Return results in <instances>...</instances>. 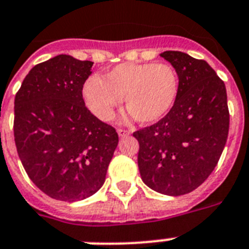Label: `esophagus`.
Segmentation results:
<instances>
[{"mask_svg":"<svg viewBox=\"0 0 249 249\" xmlns=\"http://www.w3.org/2000/svg\"><path fill=\"white\" fill-rule=\"evenodd\" d=\"M118 134H119V137H121V138H123V137H126V135L130 134V131L125 130V129H118Z\"/></svg>","mask_w":249,"mask_h":249,"instance_id":"1","label":"esophagus"}]
</instances>
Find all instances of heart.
Returning a JSON list of instances; mask_svg holds the SVG:
<instances>
[{
    "instance_id": "1",
    "label": "heart",
    "mask_w": 249,
    "mask_h": 249,
    "mask_svg": "<svg viewBox=\"0 0 249 249\" xmlns=\"http://www.w3.org/2000/svg\"><path fill=\"white\" fill-rule=\"evenodd\" d=\"M83 100L96 118L110 121L124 97L131 118L155 124L171 111L179 94V76L169 64L125 62L107 71L104 79L92 75L82 88Z\"/></svg>"
}]
</instances>
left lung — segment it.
Wrapping results in <instances>:
<instances>
[{"label": "left lung", "instance_id": "left-lung-1", "mask_svg": "<svg viewBox=\"0 0 249 249\" xmlns=\"http://www.w3.org/2000/svg\"><path fill=\"white\" fill-rule=\"evenodd\" d=\"M179 76L171 111L134 131L143 183L166 196L195 191L219 162L229 133L225 84L205 61L179 51L161 53Z\"/></svg>", "mask_w": 249, "mask_h": 249}]
</instances>
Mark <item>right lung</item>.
I'll list each match as a JSON object with an SVG mask.
<instances>
[{
	"label": "right lung",
	"mask_w": 249,
	"mask_h": 249,
	"mask_svg": "<svg viewBox=\"0 0 249 249\" xmlns=\"http://www.w3.org/2000/svg\"><path fill=\"white\" fill-rule=\"evenodd\" d=\"M92 61L58 54L34 66L15 96L14 137L28 177L64 202L86 199L105 183L119 135L86 107Z\"/></svg>",
	"instance_id": "1"
}]
</instances>
